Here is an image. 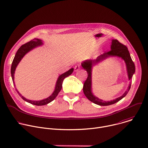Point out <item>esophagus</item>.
Masks as SVG:
<instances>
[{
  "label": "esophagus",
  "mask_w": 148,
  "mask_h": 148,
  "mask_svg": "<svg viewBox=\"0 0 148 148\" xmlns=\"http://www.w3.org/2000/svg\"><path fill=\"white\" fill-rule=\"evenodd\" d=\"M79 69H80V65L77 64V65H76V66H75V67H74V70H75V71H78V70H79Z\"/></svg>",
  "instance_id": "34e87169"
}]
</instances>
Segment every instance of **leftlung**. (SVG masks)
Listing matches in <instances>:
<instances>
[{"mask_svg": "<svg viewBox=\"0 0 148 148\" xmlns=\"http://www.w3.org/2000/svg\"><path fill=\"white\" fill-rule=\"evenodd\" d=\"M111 50L108 52H105L103 54L98 56L97 59L95 60H87L85 61L82 62L81 66L83 69L86 70L88 74V77L87 79L84 82V86H83V91L84 94L86 96V97L93 103L101 105V106H107V105L114 104L121 99H122L126 95L128 94V91L130 90L131 84H130V86L128 89L126 90L125 93L120 97L116 98L114 100L111 101H103L97 97L93 95L91 92V70H92V66L94 64H97L98 62H100L101 61L103 60L105 58H107L109 56H118L121 57L123 60H124L126 68H127V71L128 74L129 79H131L133 76V74L135 73V67L134 62L132 61L130 52L128 51V48L126 47V46L122 44L121 43L115 39L112 40V45L111 46Z\"/></svg>", "mask_w": 148, "mask_h": 148, "instance_id": "8db88e82", "label": "left lung"}]
</instances>
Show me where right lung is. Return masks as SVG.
<instances>
[{
  "label": "right lung",
  "instance_id": "1",
  "mask_svg": "<svg viewBox=\"0 0 148 148\" xmlns=\"http://www.w3.org/2000/svg\"><path fill=\"white\" fill-rule=\"evenodd\" d=\"M42 44H43V43L41 42V40L37 39V38H34L33 40H31V41L27 42V43H25V45H23L18 49V50L14 57V59L12 63V66H11V75H12L13 81H14V74L16 68L17 64H18V62L20 61V60H22V58L23 57V56L30 50L35 48L36 47L41 45ZM73 71H74V69L72 68L70 70H69L68 71L63 73L61 75H60L57 79L55 90H54V92L53 93V94L51 96H50L47 98L43 100L38 101L29 100V99H27L26 98H25V97H23L18 91H17V92L18 94V95H20V97H21V98L27 102H29V103L35 105H38V106L46 105V104L50 103V102H51L52 101H53L56 98V97L57 96V95L58 94V93L60 92V91H61V90L62 88V84L63 80H64V79L65 78H66L68 76H69L70 75H71L73 73Z\"/></svg>",
  "mask_w": 148,
  "mask_h": 148
}]
</instances>
